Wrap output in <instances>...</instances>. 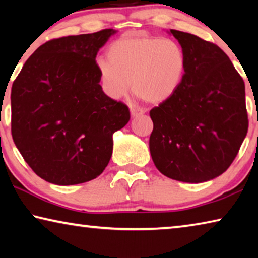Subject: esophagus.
I'll return each mask as SVG.
<instances>
[{
	"mask_svg": "<svg viewBox=\"0 0 258 258\" xmlns=\"http://www.w3.org/2000/svg\"><path fill=\"white\" fill-rule=\"evenodd\" d=\"M130 110H131V115H132L133 117L140 116V115H142L143 112H145V111L142 110V109H140V108H134V107H131Z\"/></svg>",
	"mask_w": 258,
	"mask_h": 258,
	"instance_id": "34e87169",
	"label": "esophagus"
}]
</instances>
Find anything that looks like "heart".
I'll return each mask as SVG.
<instances>
[{"label": "heart", "instance_id": "b5f03b06", "mask_svg": "<svg viewBox=\"0 0 258 258\" xmlns=\"http://www.w3.org/2000/svg\"><path fill=\"white\" fill-rule=\"evenodd\" d=\"M106 60H99L101 84L109 97L119 99L131 83L138 97L150 104L172 99L183 82L186 55L177 42L157 36H126L109 46Z\"/></svg>", "mask_w": 258, "mask_h": 258}]
</instances>
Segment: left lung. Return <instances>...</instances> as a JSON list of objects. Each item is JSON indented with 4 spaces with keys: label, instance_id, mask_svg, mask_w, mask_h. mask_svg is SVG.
Here are the masks:
<instances>
[{
    "label": "left lung",
    "instance_id": "obj_1",
    "mask_svg": "<svg viewBox=\"0 0 258 258\" xmlns=\"http://www.w3.org/2000/svg\"><path fill=\"white\" fill-rule=\"evenodd\" d=\"M171 34L185 52V75L175 95L150 110V154L165 176L202 183L230 167L246 138L244 83L216 44L180 30Z\"/></svg>",
    "mask_w": 258,
    "mask_h": 258
}]
</instances>
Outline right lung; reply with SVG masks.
Masks as SVG:
<instances>
[{"label": "right lung", "instance_id": "add662e5", "mask_svg": "<svg viewBox=\"0 0 258 258\" xmlns=\"http://www.w3.org/2000/svg\"><path fill=\"white\" fill-rule=\"evenodd\" d=\"M116 32L47 41L26 61L11 89V134L36 175L56 185L93 180L112 155V134L128 107L104 94L95 56Z\"/></svg>", "mask_w": 258, "mask_h": 258}]
</instances>
